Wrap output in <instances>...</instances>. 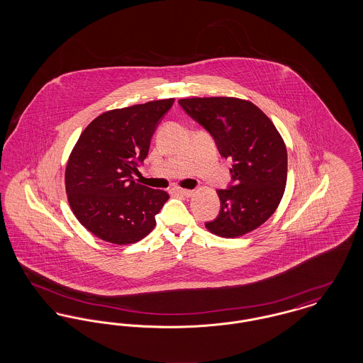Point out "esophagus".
I'll return each instance as SVG.
<instances>
[{"mask_svg": "<svg viewBox=\"0 0 363 363\" xmlns=\"http://www.w3.org/2000/svg\"><path fill=\"white\" fill-rule=\"evenodd\" d=\"M177 191H178V193H179V194H182V196H185V197H190V196H191V194H193V193H194V191H193V190L182 189V188H178V189H177Z\"/></svg>", "mask_w": 363, "mask_h": 363, "instance_id": "1", "label": "esophagus"}]
</instances>
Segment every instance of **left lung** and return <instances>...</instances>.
Here are the masks:
<instances>
[{
    "label": "left lung",
    "mask_w": 363,
    "mask_h": 363,
    "mask_svg": "<svg viewBox=\"0 0 363 363\" xmlns=\"http://www.w3.org/2000/svg\"><path fill=\"white\" fill-rule=\"evenodd\" d=\"M178 104L233 160V185L218 190L220 211L206 223L211 233L235 238L267 222L287 182V150L272 121L256 104L238 98H186Z\"/></svg>",
    "instance_id": "left-lung-1"
}]
</instances>
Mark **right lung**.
Instances as JSON below:
<instances>
[{
	"instance_id": "right-lung-1",
	"label": "right lung",
	"mask_w": 363,
	"mask_h": 363,
	"mask_svg": "<svg viewBox=\"0 0 363 363\" xmlns=\"http://www.w3.org/2000/svg\"><path fill=\"white\" fill-rule=\"evenodd\" d=\"M173 104L170 98L106 111L72 150L65 170L68 201L79 222L98 238L129 245L154 230L169 194L140 185L132 175Z\"/></svg>"
}]
</instances>
